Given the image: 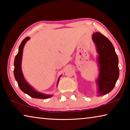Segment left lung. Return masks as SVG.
<instances>
[{
    "label": "left lung",
    "mask_w": 130,
    "mask_h": 130,
    "mask_svg": "<svg viewBox=\"0 0 130 130\" xmlns=\"http://www.w3.org/2000/svg\"><path fill=\"white\" fill-rule=\"evenodd\" d=\"M92 39L98 53L99 74L96 80L98 95L110 92L114 88L119 76V59L112 43L100 32L94 33Z\"/></svg>",
    "instance_id": "8db88e82"
}]
</instances>
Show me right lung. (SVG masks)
<instances>
[{"mask_svg":"<svg viewBox=\"0 0 130 130\" xmlns=\"http://www.w3.org/2000/svg\"><path fill=\"white\" fill-rule=\"evenodd\" d=\"M30 39L29 37H26L22 41L20 46L18 49V52L17 55L15 57L14 59V75L16 81L17 82L18 86L21 90L23 91L24 93L27 94L28 95L31 96L34 98H39V99H47L53 96V95L45 94L40 92L39 91H36L33 88L30 84H29L26 81L25 79L24 78L23 73L22 72L21 68V62L22 58V53H23V49L25 44H26V42ZM61 77V76H59L57 82V86L58 84L59 78Z\"/></svg>","mask_w":130,"mask_h":130,"instance_id":"right-lung-1","label":"right lung"}]
</instances>
